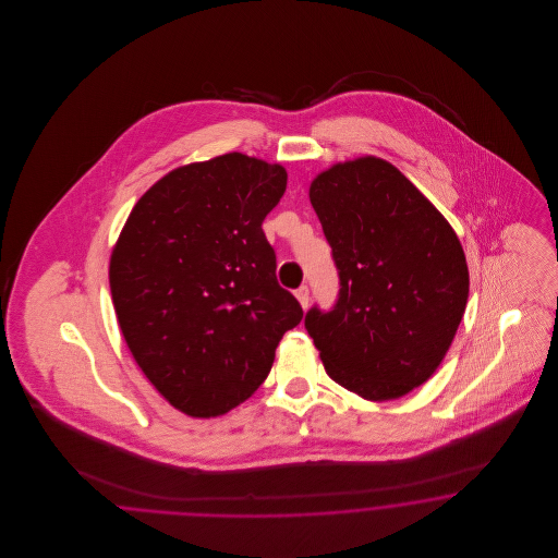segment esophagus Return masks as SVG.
<instances>
[{
  "mask_svg": "<svg viewBox=\"0 0 558 558\" xmlns=\"http://www.w3.org/2000/svg\"><path fill=\"white\" fill-rule=\"evenodd\" d=\"M294 294H296V299H299L301 307L305 310V307L310 305V289H307V287H301V289H296V291H294Z\"/></svg>",
  "mask_w": 558,
  "mask_h": 558,
  "instance_id": "esophagus-1",
  "label": "esophagus"
}]
</instances>
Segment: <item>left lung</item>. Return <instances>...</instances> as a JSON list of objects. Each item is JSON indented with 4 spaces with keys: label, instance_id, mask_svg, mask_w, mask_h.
Segmentation results:
<instances>
[{
    "label": "left lung",
    "instance_id": "8db88e82",
    "mask_svg": "<svg viewBox=\"0 0 558 558\" xmlns=\"http://www.w3.org/2000/svg\"><path fill=\"white\" fill-rule=\"evenodd\" d=\"M310 201L341 287L330 312L305 316L326 374L371 401L401 398L439 368L464 316L462 244L425 194L376 157L322 171Z\"/></svg>",
    "mask_w": 558,
    "mask_h": 558
}]
</instances>
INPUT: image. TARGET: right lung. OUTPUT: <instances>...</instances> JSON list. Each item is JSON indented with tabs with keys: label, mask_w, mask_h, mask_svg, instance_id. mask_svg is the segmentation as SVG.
I'll return each instance as SVG.
<instances>
[{
	"label": "right lung",
	"mask_w": 558,
	"mask_h": 558,
	"mask_svg": "<svg viewBox=\"0 0 558 558\" xmlns=\"http://www.w3.org/2000/svg\"><path fill=\"white\" fill-rule=\"evenodd\" d=\"M284 190L282 165L240 153L178 167L135 203L112 248L125 343L187 416H219L251 398L303 318L262 230Z\"/></svg>",
	"instance_id": "1"
}]
</instances>
